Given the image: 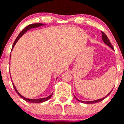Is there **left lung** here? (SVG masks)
<instances>
[{"label":"left lung","instance_id":"1","mask_svg":"<svg viewBox=\"0 0 124 124\" xmlns=\"http://www.w3.org/2000/svg\"><path fill=\"white\" fill-rule=\"evenodd\" d=\"M102 33V39H103V41L104 43H105L107 45H108V47H110V48H111L112 50H114V49H113V47H112V44L110 43V41H109V39H108V38H107V36H106V34H105L104 32H101ZM112 91H110L109 93L105 97H104V98H101V99H99V100H94V101H81V100H78L76 97H75V96L74 95V98L76 99V100H77V101H79V102H81V103H86V104H90V103H98V102H100L102 100H103L105 98H107V96L109 95L110 93V92H111Z\"/></svg>","mask_w":124,"mask_h":124}]
</instances>
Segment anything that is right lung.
<instances>
[{"label": "right lung", "mask_w": 124, "mask_h": 124, "mask_svg": "<svg viewBox=\"0 0 124 124\" xmlns=\"http://www.w3.org/2000/svg\"><path fill=\"white\" fill-rule=\"evenodd\" d=\"M45 24H42V23H34V24H29L28 26H27L26 27V28H24L23 30L20 33H19V34L18 35V36L17 37V38L16 39V40H15V41H14V44H13V45H12V49H14V46H15V45L16 44V43L17 42V41L19 39V38H20L24 34V33L26 32L27 31H29L30 29H31V28H37V27H39V26H43V25H44ZM10 57H11V54H10ZM13 86H14V89H15V90H16V92H17V93L19 96H20L21 98H22V99H23L24 100H25L27 102H29V103H43V102H45L46 101H47L48 100H49L50 98H51V97L52 96V95H53V93L50 95V96H49L48 97H46V98H39V99H29V98H25V97H24V96H23L19 92H18V90H17V88H16V87L15 86V85H14V83H13Z\"/></svg>", "instance_id": "right-lung-1"}]
</instances>
